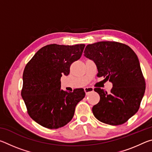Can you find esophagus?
<instances>
[{
  "mask_svg": "<svg viewBox=\"0 0 152 152\" xmlns=\"http://www.w3.org/2000/svg\"><path fill=\"white\" fill-rule=\"evenodd\" d=\"M93 91H94V88H92V87H86V88H84V92H86V94H88L89 92H91Z\"/></svg>",
  "mask_w": 152,
  "mask_h": 152,
  "instance_id": "obj_1",
  "label": "esophagus"
}]
</instances>
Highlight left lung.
<instances>
[{
  "label": "left lung",
  "mask_w": 152,
  "mask_h": 152,
  "mask_svg": "<svg viewBox=\"0 0 152 152\" xmlns=\"http://www.w3.org/2000/svg\"><path fill=\"white\" fill-rule=\"evenodd\" d=\"M84 53L96 64L97 76H103L113 84L109 93L100 88L94 89L100 96L99 103L92 107L94 117L110 125L127 122L140 109L145 90L137 55L128 45L115 42L89 44Z\"/></svg>",
  "instance_id": "left-lung-1"
}]
</instances>
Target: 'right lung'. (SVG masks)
Wrapping results in <instances>:
<instances>
[{
  "label": "right lung",
  "mask_w": 152,
  "mask_h": 152,
  "mask_svg": "<svg viewBox=\"0 0 152 152\" xmlns=\"http://www.w3.org/2000/svg\"><path fill=\"white\" fill-rule=\"evenodd\" d=\"M84 44H50L41 48L27 64L23 74L21 96L30 117L48 129L70 121L77 104L85 96L83 88L61 89V77L68 76L74 61L80 58Z\"/></svg>",
  "instance_id": "1"
}]
</instances>
